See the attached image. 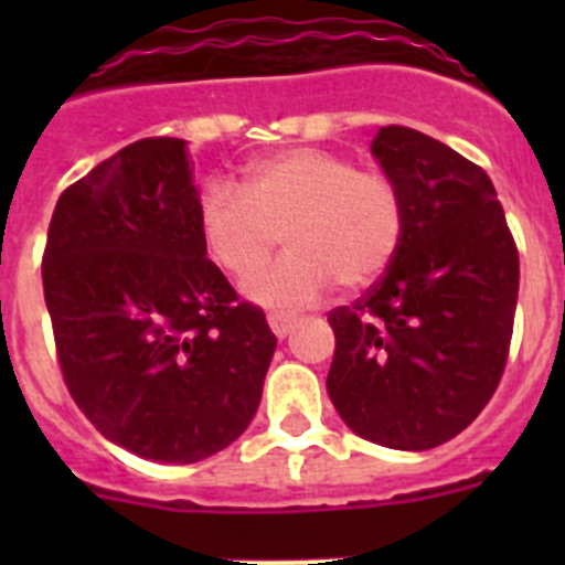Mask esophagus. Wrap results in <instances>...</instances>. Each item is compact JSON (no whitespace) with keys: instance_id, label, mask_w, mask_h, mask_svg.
<instances>
[{"instance_id":"esophagus-1","label":"esophagus","mask_w":565,"mask_h":565,"mask_svg":"<svg viewBox=\"0 0 565 565\" xmlns=\"http://www.w3.org/2000/svg\"><path fill=\"white\" fill-rule=\"evenodd\" d=\"M294 322H297V319H294L291 313H277V311L268 313V326H271L274 337H277V339H286L288 333H291Z\"/></svg>"}]
</instances>
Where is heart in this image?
<instances>
[{
  "mask_svg": "<svg viewBox=\"0 0 565 565\" xmlns=\"http://www.w3.org/2000/svg\"><path fill=\"white\" fill-rule=\"evenodd\" d=\"M404 223L402 192L387 174L319 147L257 158L243 189L212 181L198 203L203 246L234 279L257 274L286 234V257L246 286L268 308L308 306L337 279L344 288L376 282L402 246Z\"/></svg>",
  "mask_w": 565,
  "mask_h": 565,
  "instance_id": "b5f03b06",
  "label": "heart"
}]
</instances>
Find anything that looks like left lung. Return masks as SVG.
<instances>
[{"label":"left lung","mask_w":565,"mask_h":565,"mask_svg":"<svg viewBox=\"0 0 565 565\" xmlns=\"http://www.w3.org/2000/svg\"><path fill=\"white\" fill-rule=\"evenodd\" d=\"M402 192L404 237L337 337L328 396L356 436L430 450L476 422L503 376L518 306V246L489 174L411 127L371 143Z\"/></svg>","instance_id":"obj_1"}]
</instances>
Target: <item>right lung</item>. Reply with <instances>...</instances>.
Returning <instances> with one entry per match:
<instances>
[{
  "label": "right lung",
  "mask_w": 565,
  "mask_h": 565,
  "mask_svg": "<svg viewBox=\"0 0 565 565\" xmlns=\"http://www.w3.org/2000/svg\"><path fill=\"white\" fill-rule=\"evenodd\" d=\"M186 141L143 138L62 192L42 257L58 364L96 430L194 463L243 436L277 337L206 257Z\"/></svg>",
  "instance_id": "add662e5"
}]
</instances>
